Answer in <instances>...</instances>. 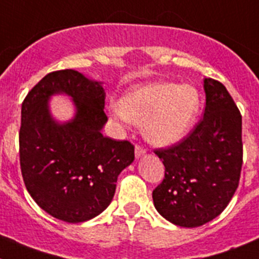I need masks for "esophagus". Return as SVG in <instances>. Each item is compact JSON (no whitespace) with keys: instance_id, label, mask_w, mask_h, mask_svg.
Wrapping results in <instances>:
<instances>
[{"instance_id":"obj_1","label":"esophagus","mask_w":259,"mask_h":259,"mask_svg":"<svg viewBox=\"0 0 259 259\" xmlns=\"http://www.w3.org/2000/svg\"><path fill=\"white\" fill-rule=\"evenodd\" d=\"M145 153H146L145 148H144V146H141V145H139V144H136V146H135V155H136V158L143 157Z\"/></svg>"}]
</instances>
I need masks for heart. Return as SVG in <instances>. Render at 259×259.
I'll return each mask as SVG.
<instances>
[{
  "label": "heart",
  "instance_id": "heart-1",
  "mask_svg": "<svg viewBox=\"0 0 259 259\" xmlns=\"http://www.w3.org/2000/svg\"><path fill=\"white\" fill-rule=\"evenodd\" d=\"M201 109V96L192 85L153 83L125 93L115 114L143 125L145 137L155 145H171L187 136Z\"/></svg>",
  "mask_w": 259,
  "mask_h": 259
}]
</instances>
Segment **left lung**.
Instances as JSON below:
<instances>
[{
  "label": "left lung",
  "mask_w": 259,
  "mask_h": 259,
  "mask_svg": "<svg viewBox=\"0 0 259 259\" xmlns=\"http://www.w3.org/2000/svg\"><path fill=\"white\" fill-rule=\"evenodd\" d=\"M203 118L179 143L154 153L164 178L153 191L158 212L180 227H200L223 211L236 192L242 166L241 114L226 87L203 80Z\"/></svg>",
  "instance_id": "obj_1"
}]
</instances>
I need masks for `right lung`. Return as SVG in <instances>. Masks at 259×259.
Here are the masks:
<instances>
[{
  "label": "right lung",
  "mask_w": 259,
  "mask_h": 259,
  "mask_svg": "<svg viewBox=\"0 0 259 259\" xmlns=\"http://www.w3.org/2000/svg\"><path fill=\"white\" fill-rule=\"evenodd\" d=\"M56 93L73 97L77 115L59 125L47 100ZM101 84L75 70L45 75L22 104L19 158L31 197L52 217L68 223L95 218L110 205L118 175L134 162L135 146L104 136L107 116Z\"/></svg>",
  "instance_id": "right-lung-1"
}]
</instances>
